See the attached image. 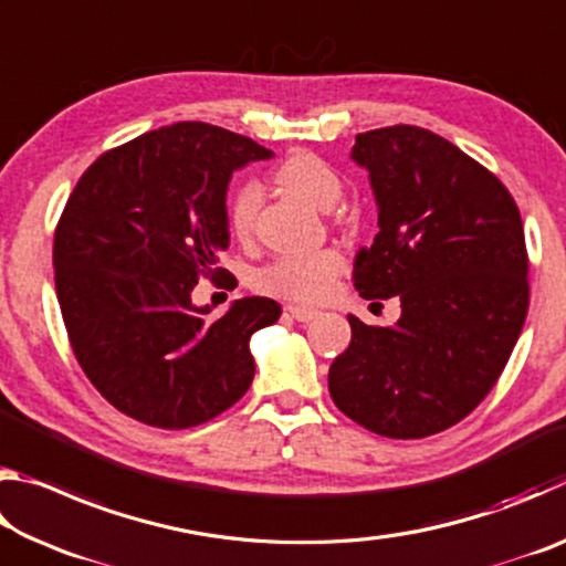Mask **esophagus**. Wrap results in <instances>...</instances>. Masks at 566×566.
Here are the masks:
<instances>
[{
  "label": "esophagus",
  "instance_id": "1",
  "mask_svg": "<svg viewBox=\"0 0 566 566\" xmlns=\"http://www.w3.org/2000/svg\"><path fill=\"white\" fill-rule=\"evenodd\" d=\"M286 314H290V317L296 319V322H312V319L319 317L317 310H310V306H300V304L286 306Z\"/></svg>",
  "mask_w": 566,
  "mask_h": 566
}]
</instances>
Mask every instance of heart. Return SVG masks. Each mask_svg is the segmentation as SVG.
I'll use <instances>...</instances> for the list:
<instances>
[{
    "instance_id": "obj_1",
    "label": "heart",
    "mask_w": 566,
    "mask_h": 566,
    "mask_svg": "<svg viewBox=\"0 0 566 566\" xmlns=\"http://www.w3.org/2000/svg\"><path fill=\"white\" fill-rule=\"evenodd\" d=\"M274 181L290 195L319 209L337 205L344 191L337 169L314 151H294V155L282 159L274 169ZM260 207L262 187L254 179L242 181L227 202L229 232L237 239L252 237ZM342 270L344 256L334 247L280 254L254 274V286L266 294L282 296V300L314 304L327 300Z\"/></svg>"
}]
</instances>
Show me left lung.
<instances>
[{
    "mask_svg": "<svg viewBox=\"0 0 566 566\" xmlns=\"http://www.w3.org/2000/svg\"><path fill=\"white\" fill-rule=\"evenodd\" d=\"M379 234L354 264L364 300L399 296L329 367V395L369 432L421 439L462 421L510 361L530 306L520 209L500 179L439 134L395 124L357 134Z\"/></svg>",
    "mask_w": 566,
    "mask_h": 566,
    "instance_id": "left-lung-1",
    "label": "left lung"
}]
</instances>
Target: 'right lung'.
I'll return each mask as SVG.
<instances>
[{
	"instance_id": "obj_1",
	"label": "right lung",
	"mask_w": 566,
	"mask_h": 566,
	"mask_svg": "<svg viewBox=\"0 0 566 566\" xmlns=\"http://www.w3.org/2000/svg\"><path fill=\"white\" fill-rule=\"evenodd\" d=\"M270 157L242 134L177 122L107 149L76 181L54 229L56 300L82 371L122 415L189 429L252 385L249 337L282 306L244 296L207 322L191 290L234 280L217 266L229 244L227 185Z\"/></svg>"
}]
</instances>
